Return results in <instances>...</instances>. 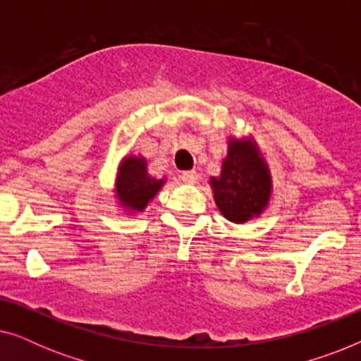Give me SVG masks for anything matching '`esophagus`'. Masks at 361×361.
I'll return each mask as SVG.
<instances>
[{"label":"esophagus","mask_w":361,"mask_h":361,"mask_svg":"<svg viewBox=\"0 0 361 361\" xmlns=\"http://www.w3.org/2000/svg\"><path fill=\"white\" fill-rule=\"evenodd\" d=\"M180 179L182 182H185V184H197V180H199V174H197V171H185L182 172Z\"/></svg>","instance_id":"1"}]
</instances>
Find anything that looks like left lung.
<instances>
[{
  "label": "left lung",
  "instance_id": "8db88e82",
  "mask_svg": "<svg viewBox=\"0 0 361 361\" xmlns=\"http://www.w3.org/2000/svg\"><path fill=\"white\" fill-rule=\"evenodd\" d=\"M209 184L226 220L241 225L264 214L273 197V179L253 135H230L220 176L210 177Z\"/></svg>",
  "mask_w": 361,
  "mask_h": 361
}]
</instances>
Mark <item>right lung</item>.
<instances>
[{
  "label": "right lung",
  "mask_w": 361,
  "mask_h": 361,
  "mask_svg": "<svg viewBox=\"0 0 361 361\" xmlns=\"http://www.w3.org/2000/svg\"><path fill=\"white\" fill-rule=\"evenodd\" d=\"M166 180V177L157 179L147 172L145 156L128 152L116 167L115 184H113L116 205L125 215L142 214Z\"/></svg>",
  "instance_id": "1"
}]
</instances>
